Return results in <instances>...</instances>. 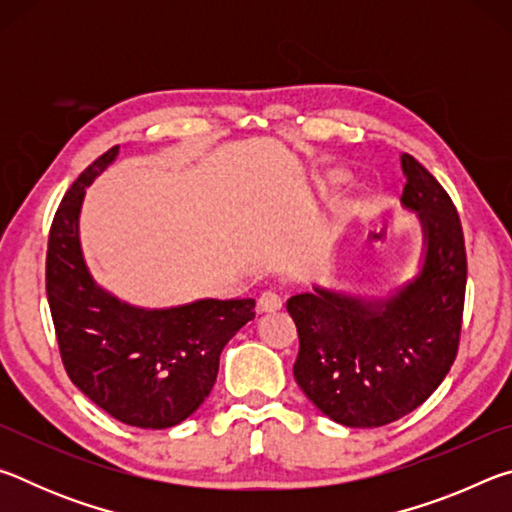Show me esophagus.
I'll return each mask as SVG.
<instances>
[{
	"instance_id": "1",
	"label": "esophagus",
	"mask_w": 512,
	"mask_h": 512,
	"mask_svg": "<svg viewBox=\"0 0 512 512\" xmlns=\"http://www.w3.org/2000/svg\"><path fill=\"white\" fill-rule=\"evenodd\" d=\"M282 309V296L275 291H264L257 300V311L262 314H271V311H280Z\"/></svg>"
}]
</instances>
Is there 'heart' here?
I'll return each mask as SVG.
<instances>
[{"mask_svg":"<svg viewBox=\"0 0 512 512\" xmlns=\"http://www.w3.org/2000/svg\"><path fill=\"white\" fill-rule=\"evenodd\" d=\"M327 183L332 185V187H336V185H341L343 183V173H332V176L327 178Z\"/></svg>","mask_w":512,"mask_h":512,"instance_id":"1","label":"heart"}]
</instances>
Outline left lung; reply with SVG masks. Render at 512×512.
Returning <instances> with one entry per match:
<instances>
[{
	"instance_id": "1",
	"label": "left lung",
	"mask_w": 512,
	"mask_h": 512,
	"mask_svg": "<svg viewBox=\"0 0 512 512\" xmlns=\"http://www.w3.org/2000/svg\"><path fill=\"white\" fill-rule=\"evenodd\" d=\"M400 203L418 216V271L368 296L314 284L287 309L298 327L293 366L316 409L343 427H384L427 400L452 368L461 336L467 259L452 198L409 153Z\"/></svg>"
}]
</instances>
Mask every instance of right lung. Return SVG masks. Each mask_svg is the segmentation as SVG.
I'll return each mask as SVG.
<instances>
[{
	"mask_svg": "<svg viewBox=\"0 0 512 512\" xmlns=\"http://www.w3.org/2000/svg\"><path fill=\"white\" fill-rule=\"evenodd\" d=\"M112 146L58 205L47 248V300L69 379L119 422L169 429L210 395L228 341L255 318V300L201 298L137 307L94 280L81 246L85 189L117 160Z\"/></svg>",
	"mask_w": 512,
	"mask_h": 512,
	"instance_id": "right-lung-1",
	"label": "right lung"
}]
</instances>
